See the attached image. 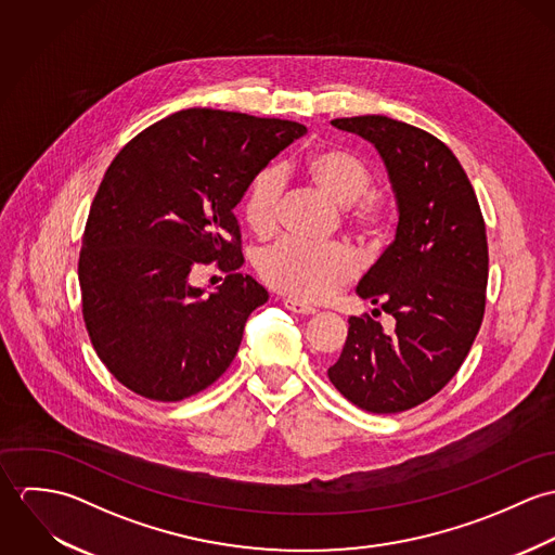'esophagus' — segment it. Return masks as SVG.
<instances>
[{
    "mask_svg": "<svg viewBox=\"0 0 555 555\" xmlns=\"http://www.w3.org/2000/svg\"><path fill=\"white\" fill-rule=\"evenodd\" d=\"M282 304H284L286 310H291V312H295V314H301V317H310V314L317 312L312 306H306V304H301V301H297V299H291V297H286Z\"/></svg>",
    "mask_w": 555,
    "mask_h": 555,
    "instance_id": "obj_1",
    "label": "esophagus"
}]
</instances>
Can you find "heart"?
Returning <instances> with one entry per match:
<instances>
[{
    "label": "heart",
    "mask_w": 555,
    "mask_h": 555,
    "mask_svg": "<svg viewBox=\"0 0 555 555\" xmlns=\"http://www.w3.org/2000/svg\"><path fill=\"white\" fill-rule=\"evenodd\" d=\"M304 168L324 194L348 205V216L357 229L378 233L389 224L391 203L385 194L367 190L372 168L359 154L344 147H322L306 158ZM282 192L284 175L278 166H267L251 179L243 198V218L256 235H269L275 229ZM256 269L271 288L312 304L348 284L357 275L359 262L346 243L314 245L282 238L258 254Z\"/></svg>",
    "instance_id": "obj_1"
}]
</instances>
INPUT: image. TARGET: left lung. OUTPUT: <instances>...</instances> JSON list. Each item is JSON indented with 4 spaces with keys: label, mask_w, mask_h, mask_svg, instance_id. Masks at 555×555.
Returning a JSON list of instances; mask_svg holds the SVG:
<instances>
[{
    "label": "left lung",
    "mask_w": 555,
    "mask_h": 555,
    "mask_svg": "<svg viewBox=\"0 0 555 555\" xmlns=\"http://www.w3.org/2000/svg\"><path fill=\"white\" fill-rule=\"evenodd\" d=\"M331 124L378 150L399 222L396 241L357 286L361 299L396 318V331L367 314L350 317L326 374L354 405L396 414L436 396L473 348L489 273L485 222L460 159L429 132L385 115Z\"/></svg>",
    "instance_id": "1"
}]
</instances>
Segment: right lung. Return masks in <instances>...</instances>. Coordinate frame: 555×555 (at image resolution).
<instances>
[{
	"mask_svg": "<svg viewBox=\"0 0 555 555\" xmlns=\"http://www.w3.org/2000/svg\"><path fill=\"white\" fill-rule=\"evenodd\" d=\"M306 126L216 108L177 111L134 137L95 192L79 256L82 320L106 370L137 396L181 401L233 363L267 291L243 264L233 209ZM229 272L209 298L201 263Z\"/></svg>",
	"mask_w": 555,
	"mask_h": 555,
	"instance_id": "right-lung-1",
	"label": "right lung"
}]
</instances>
